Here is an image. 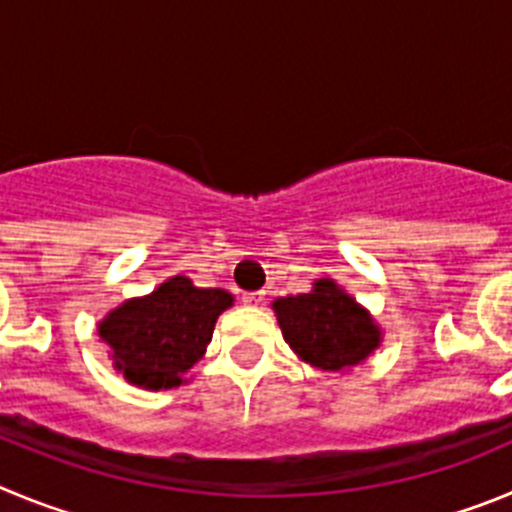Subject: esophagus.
I'll return each mask as SVG.
<instances>
[{"label": "esophagus", "instance_id": "34e87169", "mask_svg": "<svg viewBox=\"0 0 512 512\" xmlns=\"http://www.w3.org/2000/svg\"><path fill=\"white\" fill-rule=\"evenodd\" d=\"M262 301H265V293H260V290H252V293L242 296V303H247V306H260Z\"/></svg>", "mask_w": 512, "mask_h": 512}]
</instances>
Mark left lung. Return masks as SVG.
<instances>
[{
    "label": "left lung",
    "instance_id": "left-lung-1",
    "mask_svg": "<svg viewBox=\"0 0 512 512\" xmlns=\"http://www.w3.org/2000/svg\"><path fill=\"white\" fill-rule=\"evenodd\" d=\"M285 342L308 365L342 372L359 365L380 342V331L334 280L313 283L311 293L273 303Z\"/></svg>",
    "mask_w": 512,
    "mask_h": 512
}]
</instances>
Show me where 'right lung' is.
Here are the masks:
<instances>
[{
	"label": "right lung",
	"instance_id": "right-lung-1",
	"mask_svg": "<svg viewBox=\"0 0 512 512\" xmlns=\"http://www.w3.org/2000/svg\"><path fill=\"white\" fill-rule=\"evenodd\" d=\"M232 296L222 288H196L178 275L112 311L99 336L112 347L117 370L140 388H176L181 375L204 354L214 324Z\"/></svg>",
	"mask_w": 512,
	"mask_h": 512
}]
</instances>
